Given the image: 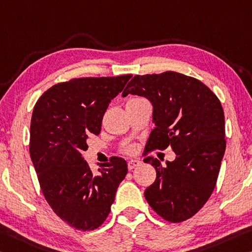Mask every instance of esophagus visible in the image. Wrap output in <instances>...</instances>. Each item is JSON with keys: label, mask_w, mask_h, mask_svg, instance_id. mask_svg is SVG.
I'll return each instance as SVG.
<instances>
[{"label": "esophagus", "mask_w": 252, "mask_h": 252, "mask_svg": "<svg viewBox=\"0 0 252 252\" xmlns=\"http://www.w3.org/2000/svg\"><path fill=\"white\" fill-rule=\"evenodd\" d=\"M139 165H140V161L137 160V159H132V160L127 161V168H129V170H132L133 168L138 167Z\"/></svg>", "instance_id": "esophagus-1"}]
</instances>
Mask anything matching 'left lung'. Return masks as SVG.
Masks as SVG:
<instances>
[{"instance_id": "obj_1", "label": "left lung", "mask_w": 252, "mask_h": 252, "mask_svg": "<svg viewBox=\"0 0 252 252\" xmlns=\"http://www.w3.org/2000/svg\"><path fill=\"white\" fill-rule=\"evenodd\" d=\"M127 94L145 96L154 106L156 126L143 155L168 147L176 154L166 168L157 158L145 159L157 173L145 190L147 202L166 221H186L202 209L217 185L226 146L221 102L205 84L176 71L135 75L122 96Z\"/></svg>"}]
</instances>
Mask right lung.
Masks as SVG:
<instances>
[{"label":"right lung","instance_id":"obj_1","mask_svg":"<svg viewBox=\"0 0 252 252\" xmlns=\"http://www.w3.org/2000/svg\"><path fill=\"white\" fill-rule=\"evenodd\" d=\"M130 78H73L50 87L34 105L31 160L48 204L76 230L93 231L104 223L127 174L125 159L112 157L95 175L82 154L89 135L101 132L107 106Z\"/></svg>","mask_w":252,"mask_h":252}]
</instances>
